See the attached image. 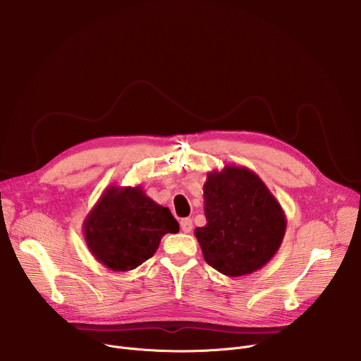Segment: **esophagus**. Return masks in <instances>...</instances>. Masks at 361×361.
Wrapping results in <instances>:
<instances>
[{"mask_svg":"<svg viewBox=\"0 0 361 361\" xmlns=\"http://www.w3.org/2000/svg\"><path fill=\"white\" fill-rule=\"evenodd\" d=\"M180 227H181V230H183L184 233H191V230H192V221H191V219H183V220L180 221Z\"/></svg>","mask_w":361,"mask_h":361,"instance_id":"esophagus-1","label":"esophagus"}]
</instances>
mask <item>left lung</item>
<instances>
[{"mask_svg": "<svg viewBox=\"0 0 361 361\" xmlns=\"http://www.w3.org/2000/svg\"><path fill=\"white\" fill-rule=\"evenodd\" d=\"M202 191L207 224L194 235L204 260L228 277L264 267L283 243L287 220L263 180L231 164L209 173Z\"/></svg>", "mask_w": 361, "mask_h": 361, "instance_id": "obj_1", "label": "left lung"}]
</instances>
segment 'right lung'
I'll use <instances>...</instances> for the list:
<instances>
[{"label":"right lung","instance_id":"right-lung-1","mask_svg":"<svg viewBox=\"0 0 361 361\" xmlns=\"http://www.w3.org/2000/svg\"><path fill=\"white\" fill-rule=\"evenodd\" d=\"M180 226L167 207L145 195L141 185H110L82 223L88 250L113 271H130L157 251Z\"/></svg>","mask_w":361,"mask_h":361}]
</instances>
